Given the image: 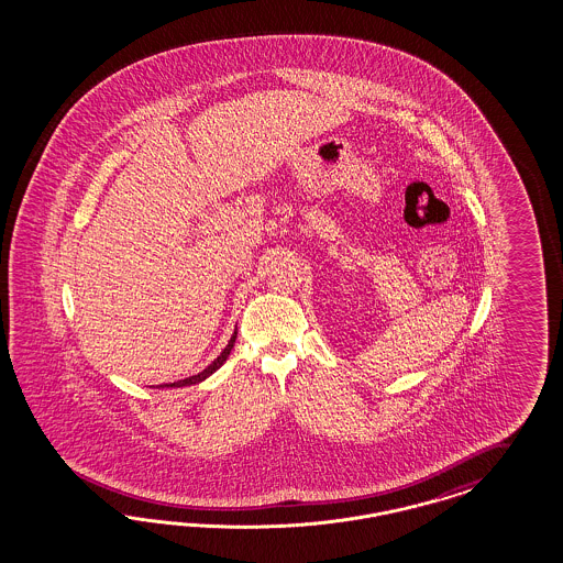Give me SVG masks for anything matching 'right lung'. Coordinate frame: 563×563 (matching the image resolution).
Here are the masks:
<instances>
[{
	"instance_id": "right-lung-1",
	"label": "right lung",
	"mask_w": 563,
	"mask_h": 563,
	"mask_svg": "<svg viewBox=\"0 0 563 563\" xmlns=\"http://www.w3.org/2000/svg\"><path fill=\"white\" fill-rule=\"evenodd\" d=\"M235 339H238V328H235V332H233V336H231L229 344L222 349L221 355L214 358V361H212L206 369H202L200 374L189 375L186 379H177V382H173V384H163V386H158V388H186V386H196V384L205 382L206 377H210V375L214 374L217 369H221L222 363L227 361L229 353H231V349H233V344H235Z\"/></svg>"
}]
</instances>
